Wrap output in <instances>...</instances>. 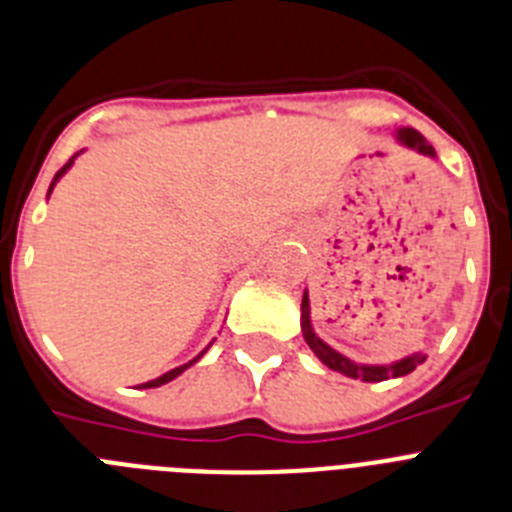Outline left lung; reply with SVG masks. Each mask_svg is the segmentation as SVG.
<instances>
[{
	"instance_id": "1",
	"label": "left lung",
	"mask_w": 512,
	"mask_h": 512,
	"mask_svg": "<svg viewBox=\"0 0 512 512\" xmlns=\"http://www.w3.org/2000/svg\"><path fill=\"white\" fill-rule=\"evenodd\" d=\"M397 140H400L402 146L413 148V151L423 153V156H431L436 158V151L433 146H428V140L413 128H397ZM300 325H302V336H305L307 346L312 348V354L318 356L328 369L333 372H341L343 377H351V379H361V382H384V379H392V377H405L410 374L418 364H423L425 354H410L400 361H392V364H359V361H351L348 356L338 354L336 348H330L323 338L315 333L312 328V320H310V297H307V289L305 295H302V315H300Z\"/></svg>"
}]
</instances>
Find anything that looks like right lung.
<instances>
[{
	"mask_svg": "<svg viewBox=\"0 0 512 512\" xmlns=\"http://www.w3.org/2000/svg\"><path fill=\"white\" fill-rule=\"evenodd\" d=\"M79 153H81V151H79ZM79 153H76V156H79ZM76 156H71V158H69V164L63 166V169H61V171H58V174H56V176H53V182H51V187H48V197H51V192H53V187H56V184H58V179H61V176H63V174H66V171H69V169H71V166H74V158H76ZM205 351H207V348H205ZM205 351H202V354H200V356H194V359H192V361H187V364H182V366H176V369H171V372H166V374H161V377L151 379V382H143V384H140V390H151V387H161V384L171 382V379H176V377H179V374H182V372H187L189 366H192V364H197V361H200V359H202V356H205Z\"/></svg>",
	"mask_w": 512,
	"mask_h": 512,
	"instance_id": "1",
	"label": "right lung"
}]
</instances>
